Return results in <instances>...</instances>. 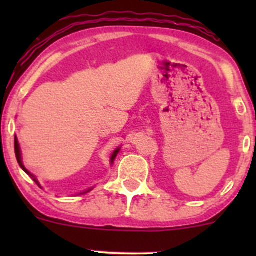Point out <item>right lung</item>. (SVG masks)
Returning a JSON list of instances; mask_svg holds the SVG:
<instances>
[{
    "label": "right lung",
    "instance_id": "obj_1",
    "mask_svg": "<svg viewBox=\"0 0 256 256\" xmlns=\"http://www.w3.org/2000/svg\"><path fill=\"white\" fill-rule=\"evenodd\" d=\"M14 149H16V160H18V164H19L20 165V167H22V171H24L25 173H28V176H30V177L34 179V182H36L37 183V185L38 186H40V183H38V180L36 179V177H34V174H31L30 172L28 171V170L25 168V166H24V164H22V152H20V146H19V142H18V138H16V136L14 137ZM119 150H120V148H118V149H116V150H114V152H113V155H112V158H110V164H113L114 162V160H116V155H118V152H119ZM91 189H92V188H91ZM91 189H89V190H86V192H82V194H86V192H89Z\"/></svg>",
    "mask_w": 256,
    "mask_h": 256
}]
</instances>
